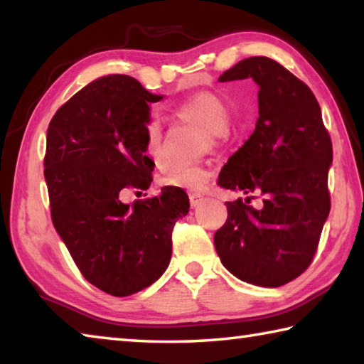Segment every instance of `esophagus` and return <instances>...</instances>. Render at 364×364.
<instances>
[{
    "instance_id": "esophagus-1",
    "label": "esophagus",
    "mask_w": 364,
    "mask_h": 364,
    "mask_svg": "<svg viewBox=\"0 0 364 364\" xmlns=\"http://www.w3.org/2000/svg\"><path fill=\"white\" fill-rule=\"evenodd\" d=\"M189 202H191V207L196 208L202 202V196L197 194V193H191L189 194Z\"/></svg>"
}]
</instances>
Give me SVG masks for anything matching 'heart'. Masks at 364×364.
Here are the masks:
<instances>
[{
    "label": "heart",
    "instance_id": "b5f03b06",
    "mask_svg": "<svg viewBox=\"0 0 364 364\" xmlns=\"http://www.w3.org/2000/svg\"><path fill=\"white\" fill-rule=\"evenodd\" d=\"M175 115L181 122L193 123L204 133V143L210 147H220L228 143L232 134L231 107L223 97L212 91H204L191 96L176 106ZM144 146L154 164L160 167L164 160V127L157 117H152L144 127ZM210 173L200 165L173 167L165 171L160 183L167 188L202 191L207 186Z\"/></svg>",
    "mask_w": 364,
    "mask_h": 364
}]
</instances>
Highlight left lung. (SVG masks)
I'll return each mask as SVG.
<instances>
[{
  "instance_id": "8db88e82",
  "label": "left lung",
  "mask_w": 364,
  "mask_h": 364,
  "mask_svg": "<svg viewBox=\"0 0 364 364\" xmlns=\"http://www.w3.org/2000/svg\"><path fill=\"white\" fill-rule=\"evenodd\" d=\"M252 78L258 85L255 130L220 171L218 186L260 196L225 202L226 223L215 249L241 281L279 287L304 273L315 257L331 210L332 143L311 90L276 60L254 56L220 82Z\"/></svg>"
}]
</instances>
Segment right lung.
<instances>
[{
  "label": "right lung",
  "instance_id": "add662e5",
  "mask_svg": "<svg viewBox=\"0 0 364 364\" xmlns=\"http://www.w3.org/2000/svg\"><path fill=\"white\" fill-rule=\"evenodd\" d=\"M162 96L128 75L86 85L49 122L45 178L53 225L91 284L127 297L156 282L171 258V231L189 212L183 189L123 204L127 189L146 191L149 102Z\"/></svg>",
  "mask_w": 364,
  "mask_h": 364
}]
</instances>
